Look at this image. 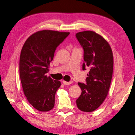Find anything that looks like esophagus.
Returning <instances> with one entry per match:
<instances>
[{"mask_svg": "<svg viewBox=\"0 0 135 135\" xmlns=\"http://www.w3.org/2000/svg\"><path fill=\"white\" fill-rule=\"evenodd\" d=\"M72 83V81H69V82H67V81H63V84L64 85H70Z\"/></svg>", "mask_w": 135, "mask_h": 135, "instance_id": "1", "label": "esophagus"}]
</instances>
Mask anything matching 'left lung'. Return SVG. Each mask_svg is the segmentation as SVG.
<instances>
[{
	"mask_svg": "<svg viewBox=\"0 0 135 135\" xmlns=\"http://www.w3.org/2000/svg\"><path fill=\"white\" fill-rule=\"evenodd\" d=\"M76 37L84 50L82 68L88 67L86 84L78 82L82 93L76 105L84 112H92L100 107L109 91L113 70V54L104 38L93 31L78 32Z\"/></svg>",
	"mask_w": 135,
	"mask_h": 135,
	"instance_id": "obj_1",
	"label": "left lung"
}]
</instances>
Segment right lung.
I'll return each mask as SVG.
<instances>
[{
    "label": "right lung",
    "instance_id": "add662e5",
    "mask_svg": "<svg viewBox=\"0 0 135 135\" xmlns=\"http://www.w3.org/2000/svg\"><path fill=\"white\" fill-rule=\"evenodd\" d=\"M70 32L45 30L28 38L21 51L20 75L23 93L28 102L40 112L53 108L55 94L61 82L46 74L49 72L56 47Z\"/></svg>",
    "mask_w": 135,
    "mask_h": 135
}]
</instances>
